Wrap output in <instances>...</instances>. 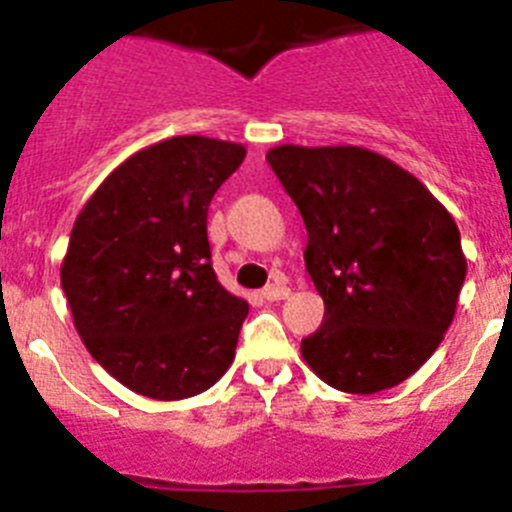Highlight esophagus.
I'll return each mask as SVG.
<instances>
[{"mask_svg": "<svg viewBox=\"0 0 512 512\" xmlns=\"http://www.w3.org/2000/svg\"><path fill=\"white\" fill-rule=\"evenodd\" d=\"M260 295L265 300H285L290 295V290L285 288V285H267Z\"/></svg>", "mask_w": 512, "mask_h": 512, "instance_id": "esophagus-1", "label": "esophagus"}]
</instances>
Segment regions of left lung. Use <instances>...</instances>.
Instances as JSON below:
<instances>
[{
  "label": "left lung",
  "instance_id": "1",
  "mask_svg": "<svg viewBox=\"0 0 512 512\" xmlns=\"http://www.w3.org/2000/svg\"><path fill=\"white\" fill-rule=\"evenodd\" d=\"M267 161L303 214L305 267L326 305L303 361L346 394L409 379L452 326L465 283L452 214L369 148L285 143Z\"/></svg>",
  "mask_w": 512,
  "mask_h": 512
}]
</instances>
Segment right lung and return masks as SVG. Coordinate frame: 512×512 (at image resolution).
<instances>
[{
    "label": "right lung",
    "mask_w": 512,
    "mask_h": 512,
    "mask_svg": "<svg viewBox=\"0 0 512 512\" xmlns=\"http://www.w3.org/2000/svg\"><path fill=\"white\" fill-rule=\"evenodd\" d=\"M245 146L174 136L128 156L80 209L60 283L78 336L113 379L159 401L232 366L247 300L217 280L207 209Z\"/></svg>",
    "instance_id": "add662e5"
}]
</instances>
